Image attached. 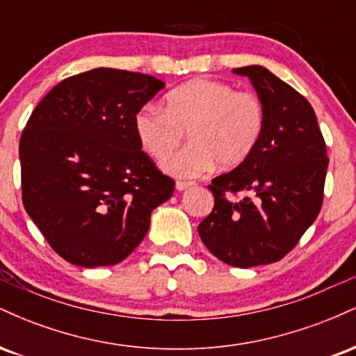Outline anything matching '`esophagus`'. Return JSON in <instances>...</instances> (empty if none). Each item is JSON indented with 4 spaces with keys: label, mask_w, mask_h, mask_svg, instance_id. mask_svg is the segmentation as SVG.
<instances>
[{
    "label": "esophagus",
    "mask_w": 356,
    "mask_h": 356,
    "mask_svg": "<svg viewBox=\"0 0 356 356\" xmlns=\"http://www.w3.org/2000/svg\"><path fill=\"white\" fill-rule=\"evenodd\" d=\"M189 186H192V182H186V181L175 182V189H177V191H186Z\"/></svg>",
    "instance_id": "1"
}]
</instances>
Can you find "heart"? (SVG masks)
I'll use <instances>...</instances> for the list:
<instances>
[{"label":"heart","instance_id":"b5f03b06","mask_svg":"<svg viewBox=\"0 0 356 356\" xmlns=\"http://www.w3.org/2000/svg\"><path fill=\"white\" fill-rule=\"evenodd\" d=\"M136 136L145 152L164 159L187 129L191 144L162 162L165 172L195 177L212 164L231 169L256 149L264 130V105L251 92H236L229 83L191 80L170 90L165 108L147 105L134 117Z\"/></svg>","mask_w":356,"mask_h":356}]
</instances>
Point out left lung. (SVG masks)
<instances>
[{"label":"left lung","mask_w":356,"mask_h":356,"mask_svg":"<svg viewBox=\"0 0 356 356\" xmlns=\"http://www.w3.org/2000/svg\"><path fill=\"white\" fill-rule=\"evenodd\" d=\"M264 105L256 149L212 179L214 209L199 224L202 243L229 266L276 263L318 218L325 189V138L309 102L259 65L234 68Z\"/></svg>","instance_id":"1"}]
</instances>
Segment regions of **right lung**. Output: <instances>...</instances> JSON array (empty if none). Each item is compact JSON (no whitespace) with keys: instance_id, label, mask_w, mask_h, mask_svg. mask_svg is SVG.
Wrapping results in <instances>:
<instances>
[{"instance_id":"1","label":"right lung","mask_w":356,"mask_h":356,"mask_svg":"<svg viewBox=\"0 0 356 356\" xmlns=\"http://www.w3.org/2000/svg\"><path fill=\"white\" fill-rule=\"evenodd\" d=\"M164 81L95 68L53 87L19 138L23 206L56 254L113 266L145 238L174 181L142 150L134 117Z\"/></svg>"}]
</instances>
